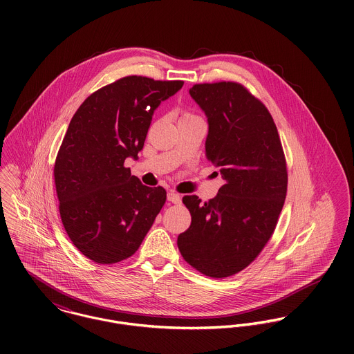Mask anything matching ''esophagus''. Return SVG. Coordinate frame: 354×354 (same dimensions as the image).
<instances>
[{
  "mask_svg": "<svg viewBox=\"0 0 354 354\" xmlns=\"http://www.w3.org/2000/svg\"><path fill=\"white\" fill-rule=\"evenodd\" d=\"M167 201L174 203V204H178V203H181V196L177 192L170 191V192H167Z\"/></svg>",
  "mask_w": 354,
  "mask_h": 354,
  "instance_id": "esophagus-1",
  "label": "esophagus"
}]
</instances>
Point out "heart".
I'll return each mask as SVG.
<instances>
[{"mask_svg":"<svg viewBox=\"0 0 354 354\" xmlns=\"http://www.w3.org/2000/svg\"><path fill=\"white\" fill-rule=\"evenodd\" d=\"M185 117H196V115H194V114H191V113H184L181 118H185Z\"/></svg>","mask_w":354,"mask_h":354,"instance_id":"b5f03b06","label":"heart"}]
</instances>
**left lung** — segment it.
<instances>
[{"label":"left lung","instance_id":"8db88e82","mask_svg":"<svg viewBox=\"0 0 354 354\" xmlns=\"http://www.w3.org/2000/svg\"><path fill=\"white\" fill-rule=\"evenodd\" d=\"M189 94L207 117L205 156L225 183L208 202L183 198L192 222L177 245L204 275L226 278L250 266L272 236L286 198V160L271 114L244 86L204 83Z\"/></svg>","mask_w":354,"mask_h":354}]
</instances>
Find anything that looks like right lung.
I'll use <instances>...</instances> for the list:
<instances>
[{"instance_id": "right-lung-1", "label": "right lung", "mask_w": 354, "mask_h": 354, "mask_svg": "<svg viewBox=\"0 0 354 354\" xmlns=\"http://www.w3.org/2000/svg\"><path fill=\"white\" fill-rule=\"evenodd\" d=\"M184 82L127 76L91 94L72 117L54 165L62 225L73 245L95 263L136 252L166 202L162 187L140 183L138 159L160 102Z\"/></svg>"}]
</instances>
